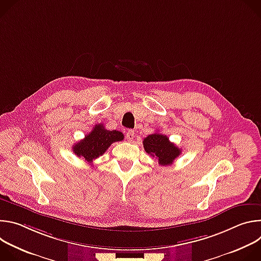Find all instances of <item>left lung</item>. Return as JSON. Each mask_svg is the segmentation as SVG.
Returning <instances> with one entry per match:
<instances>
[{"mask_svg": "<svg viewBox=\"0 0 261 261\" xmlns=\"http://www.w3.org/2000/svg\"><path fill=\"white\" fill-rule=\"evenodd\" d=\"M124 139L122 132L118 130H106L103 124H96L93 130L85 138L73 145L72 150L77 157H83L87 162L102 156L107 148L116 141Z\"/></svg>", "mask_w": 261, "mask_h": 261, "instance_id": "8db88e82", "label": "left lung"}]
</instances>
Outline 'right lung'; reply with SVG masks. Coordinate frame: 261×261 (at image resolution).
Wrapping results in <instances>:
<instances>
[{"mask_svg": "<svg viewBox=\"0 0 261 261\" xmlns=\"http://www.w3.org/2000/svg\"><path fill=\"white\" fill-rule=\"evenodd\" d=\"M144 150L147 154L157 157L160 165H170L180 155V148L169 141V138L160 133L148 135L143 140Z\"/></svg>", "mask_w": 261, "mask_h": 261, "instance_id": "add662e5", "label": "right lung"}]
</instances>
